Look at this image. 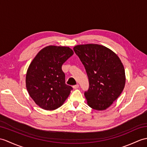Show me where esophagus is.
<instances>
[{
  "label": "esophagus",
  "instance_id": "esophagus-1",
  "mask_svg": "<svg viewBox=\"0 0 147 147\" xmlns=\"http://www.w3.org/2000/svg\"><path fill=\"white\" fill-rule=\"evenodd\" d=\"M79 88V84H77L76 85H74V86H73L74 89H77V88Z\"/></svg>",
  "mask_w": 147,
  "mask_h": 147
}]
</instances>
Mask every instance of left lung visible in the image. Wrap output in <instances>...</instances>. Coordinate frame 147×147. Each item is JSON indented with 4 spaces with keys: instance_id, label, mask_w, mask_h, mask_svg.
Masks as SVG:
<instances>
[{
    "instance_id": "8db88e82",
    "label": "left lung",
    "mask_w": 147,
    "mask_h": 147,
    "mask_svg": "<svg viewBox=\"0 0 147 147\" xmlns=\"http://www.w3.org/2000/svg\"><path fill=\"white\" fill-rule=\"evenodd\" d=\"M73 49L89 80V89L84 92L88 106L96 110H106L124 89L125 73L121 60L111 50L99 44L77 45Z\"/></svg>"
}]
</instances>
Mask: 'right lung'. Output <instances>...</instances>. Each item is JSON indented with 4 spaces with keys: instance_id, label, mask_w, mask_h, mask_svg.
Here are the masks:
<instances>
[{
    "instance_id": "obj_1",
    "label": "right lung",
    "mask_w": 147,
    "mask_h": 147,
    "mask_svg": "<svg viewBox=\"0 0 147 147\" xmlns=\"http://www.w3.org/2000/svg\"><path fill=\"white\" fill-rule=\"evenodd\" d=\"M74 54L69 47L49 46L37 53L27 71V90L39 107L54 110L62 106L73 88L65 83L62 65Z\"/></svg>"
}]
</instances>
